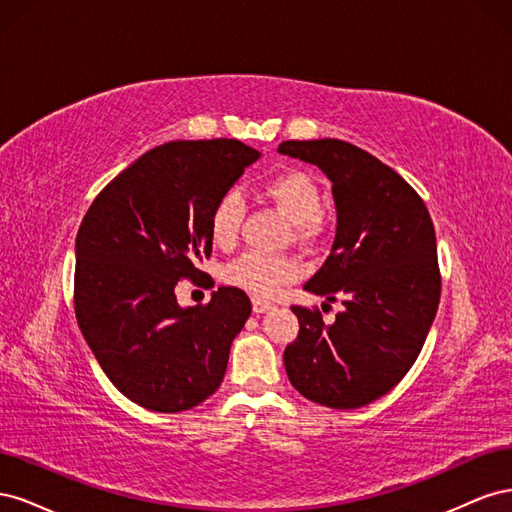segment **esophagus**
Masks as SVG:
<instances>
[{
  "label": "esophagus",
  "instance_id": "1",
  "mask_svg": "<svg viewBox=\"0 0 512 512\" xmlns=\"http://www.w3.org/2000/svg\"><path fill=\"white\" fill-rule=\"evenodd\" d=\"M273 303L271 301H265V299H252V309L254 314H265L267 309H271Z\"/></svg>",
  "mask_w": 512,
  "mask_h": 512
}]
</instances>
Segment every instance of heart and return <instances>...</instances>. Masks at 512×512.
Masks as SVG:
<instances>
[{
	"label": "heart",
	"instance_id": "1",
	"mask_svg": "<svg viewBox=\"0 0 512 512\" xmlns=\"http://www.w3.org/2000/svg\"><path fill=\"white\" fill-rule=\"evenodd\" d=\"M262 192L292 222V235L299 243L316 241L322 230V192L305 170H284L262 185ZM243 222V200L235 190L224 192L209 213V235L218 247H230L239 237ZM299 262L284 254L247 252L224 271V280L254 297H271L277 288L297 280Z\"/></svg>",
	"mask_w": 512,
	"mask_h": 512
}]
</instances>
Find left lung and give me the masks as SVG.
<instances>
[{"label": "left lung", "instance_id": "obj_1", "mask_svg": "<svg viewBox=\"0 0 512 512\" xmlns=\"http://www.w3.org/2000/svg\"><path fill=\"white\" fill-rule=\"evenodd\" d=\"M277 151L316 164L333 183L335 241L303 288L344 303L333 324L318 307L292 305L299 335L284 350L286 374L320 406H367L408 374L436 318L442 280L433 222L412 185L359 147L320 138Z\"/></svg>", "mask_w": 512, "mask_h": 512}]
</instances>
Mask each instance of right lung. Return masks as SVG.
<instances>
[{
	"label": "right lung",
	"mask_w": 512,
	"mask_h": 512,
	"mask_svg": "<svg viewBox=\"0 0 512 512\" xmlns=\"http://www.w3.org/2000/svg\"><path fill=\"white\" fill-rule=\"evenodd\" d=\"M260 153L235 138L143 153L94 198L76 235L74 312L104 374L134 404L183 412L224 380L250 297L220 286L179 307L175 286L211 256L209 213Z\"/></svg>",
	"instance_id": "1"
}]
</instances>
